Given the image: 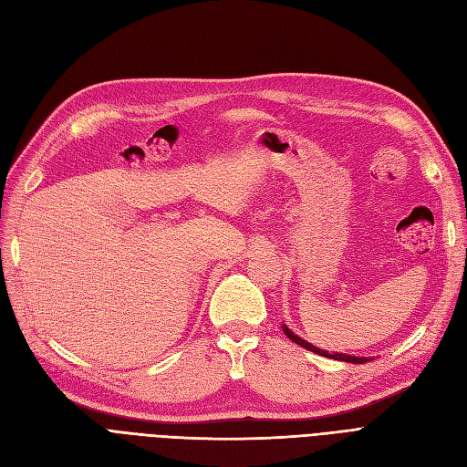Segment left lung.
I'll return each mask as SVG.
<instances>
[{
	"label": "left lung",
	"mask_w": 467,
	"mask_h": 467,
	"mask_svg": "<svg viewBox=\"0 0 467 467\" xmlns=\"http://www.w3.org/2000/svg\"><path fill=\"white\" fill-rule=\"evenodd\" d=\"M283 332H285V336H287L291 341L298 343L300 348H305V349H308V351H312V353H316V355L329 357V358H337V360H345V363H355V365H363V363H367V360H370V358H367V357H353V355H343V353H327V351H322V349H318V348H314V345H310L308 341H305V339H300L298 336H295L287 326H283Z\"/></svg>",
	"instance_id": "8db88e82"
}]
</instances>
